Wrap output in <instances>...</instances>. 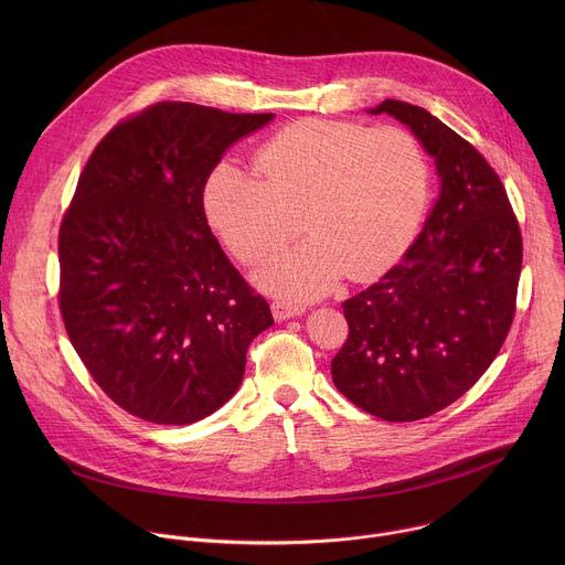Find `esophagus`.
Returning a JSON list of instances; mask_svg holds the SVG:
<instances>
[{"mask_svg": "<svg viewBox=\"0 0 565 565\" xmlns=\"http://www.w3.org/2000/svg\"><path fill=\"white\" fill-rule=\"evenodd\" d=\"M273 317L277 319V321H284V319H290V317H297V315H301L306 308L301 306V303H292V301H273Z\"/></svg>", "mask_w": 565, "mask_h": 565, "instance_id": "obj_1", "label": "esophagus"}]
</instances>
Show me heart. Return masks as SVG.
<instances>
[{
  "label": "heart",
  "instance_id": "1",
  "mask_svg": "<svg viewBox=\"0 0 565 565\" xmlns=\"http://www.w3.org/2000/svg\"><path fill=\"white\" fill-rule=\"evenodd\" d=\"M253 177L221 166L207 181L210 223L236 259L257 264L301 224L312 234L262 268L279 295L315 297L342 273L382 275L407 250L429 201V158L402 127L299 120L255 156Z\"/></svg>",
  "mask_w": 565,
  "mask_h": 565
}]
</instances>
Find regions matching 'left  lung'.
Returning a JSON list of instances; mask_svg holds the SVG:
<instances>
[{"label":"left lung","instance_id":"8db88e82","mask_svg":"<svg viewBox=\"0 0 565 565\" xmlns=\"http://www.w3.org/2000/svg\"><path fill=\"white\" fill-rule=\"evenodd\" d=\"M436 160L438 199L402 264L342 303L349 338L331 362L353 405L386 423L427 418L499 355L516 310L523 238L499 174L427 109L384 100Z\"/></svg>","mask_w":565,"mask_h":565}]
</instances>
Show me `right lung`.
Here are the masks:
<instances>
[{
	"label": "right lung",
	"mask_w": 565,
	"mask_h": 565,
	"mask_svg": "<svg viewBox=\"0 0 565 565\" xmlns=\"http://www.w3.org/2000/svg\"><path fill=\"white\" fill-rule=\"evenodd\" d=\"M273 118L156 103L118 122L79 174L57 238L60 310L96 384L136 418L214 414L273 327L203 210L225 149Z\"/></svg>",
	"instance_id": "right-lung-1"
}]
</instances>
